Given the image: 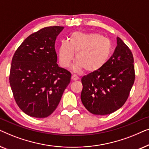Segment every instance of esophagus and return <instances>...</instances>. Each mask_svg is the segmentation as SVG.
<instances>
[{"mask_svg":"<svg viewBox=\"0 0 149 149\" xmlns=\"http://www.w3.org/2000/svg\"><path fill=\"white\" fill-rule=\"evenodd\" d=\"M72 81H77L79 79V78L76 74H72Z\"/></svg>","mask_w":149,"mask_h":149,"instance_id":"34e87169","label":"esophagus"}]
</instances>
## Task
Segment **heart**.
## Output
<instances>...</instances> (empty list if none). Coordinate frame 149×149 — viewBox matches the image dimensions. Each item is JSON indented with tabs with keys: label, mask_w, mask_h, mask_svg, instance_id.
I'll list each match as a JSON object with an SVG mask.
<instances>
[{
	"label": "heart",
	"mask_w": 149,
	"mask_h": 149,
	"mask_svg": "<svg viewBox=\"0 0 149 149\" xmlns=\"http://www.w3.org/2000/svg\"><path fill=\"white\" fill-rule=\"evenodd\" d=\"M112 45L107 38L97 33L74 32L69 42L62 40L58 49L59 60L64 68L70 66L76 54L75 70L93 72L104 67L111 56Z\"/></svg>",
	"instance_id": "b5f03b06"
}]
</instances>
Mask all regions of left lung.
<instances>
[{
  "label": "left lung",
  "instance_id": "1",
  "mask_svg": "<svg viewBox=\"0 0 149 149\" xmlns=\"http://www.w3.org/2000/svg\"><path fill=\"white\" fill-rule=\"evenodd\" d=\"M117 44L104 67L81 79V102L93 115H109L119 109L127 100L134 83L131 50L119 37H117Z\"/></svg>",
  "mask_w": 149,
  "mask_h": 149
}]
</instances>
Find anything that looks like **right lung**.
Listing matches in <instances>:
<instances>
[{"instance_id":"obj_1","label":"right lung","mask_w":149,"mask_h":149,"mask_svg":"<svg viewBox=\"0 0 149 149\" xmlns=\"http://www.w3.org/2000/svg\"><path fill=\"white\" fill-rule=\"evenodd\" d=\"M63 29L50 26L30 34L12 58L11 90L18 107L30 117L49 116L70 82V72L57 64L55 42Z\"/></svg>"}]
</instances>
